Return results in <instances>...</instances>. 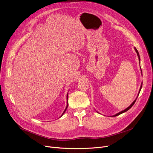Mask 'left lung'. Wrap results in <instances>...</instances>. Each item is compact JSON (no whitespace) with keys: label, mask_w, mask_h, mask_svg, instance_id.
Listing matches in <instances>:
<instances>
[{"label":"left lung","mask_w":153,"mask_h":153,"mask_svg":"<svg viewBox=\"0 0 153 153\" xmlns=\"http://www.w3.org/2000/svg\"><path fill=\"white\" fill-rule=\"evenodd\" d=\"M134 49H135V52H136V53H137V55H138V60H139V62H140V55H139V53H138V51H137V49L135 48H134ZM141 69V68H140ZM141 73H142V70H141ZM142 84H141V86H140V90H139V92H138V95H137V98H136V99L133 101V102L128 107H127L126 108H125L124 110H122V111H121V112H120L119 113H118V114H115V115H113V116H112V117H116V116H118V115H120V114H123V113H124V112H126V111H128V110H129L132 106H133V105L135 104V101H136V100H137V98H138V94H139V93H140V90H141V89H142ZM100 114V113H99Z\"/></svg>","instance_id":"1"}]
</instances>
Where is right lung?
<instances>
[{"mask_svg": "<svg viewBox=\"0 0 153 153\" xmlns=\"http://www.w3.org/2000/svg\"><path fill=\"white\" fill-rule=\"evenodd\" d=\"M68 94H67V95H66V100H67V105H66V108L65 109L64 112H63V114H62V115H61V117H62V115L64 114V113L65 112V111L66 110V109H67V108H68Z\"/></svg>", "mask_w": 153, "mask_h": 153, "instance_id": "add662e5", "label": "right lung"}]
</instances>
